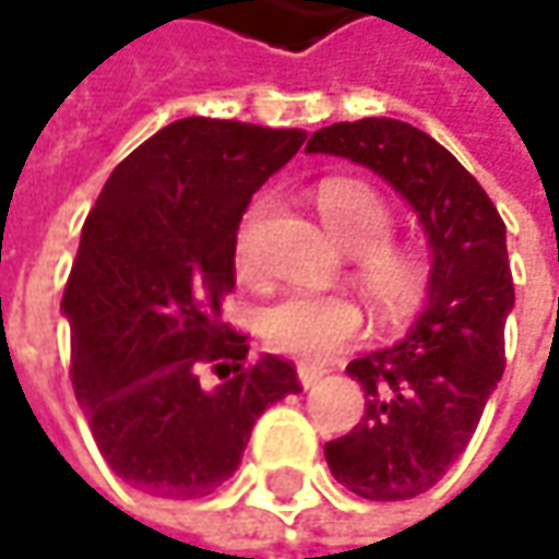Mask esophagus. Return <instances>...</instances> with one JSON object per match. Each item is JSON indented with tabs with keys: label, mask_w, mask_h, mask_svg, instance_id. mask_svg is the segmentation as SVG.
Instances as JSON below:
<instances>
[{
	"label": "esophagus",
	"mask_w": 559,
	"mask_h": 559,
	"mask_svg": "<svg viewBox=\"0 0 559 559\" xmlns=\"http://www.w3.org/2000/svg\"><path fill=\"white\" fill-rule=\"evenodd\" d=\"M323 373H326V370H320V367H311V364H298V382H301L305 389L317 385V382L323 379Z\"/></svg>",
	"instance_id": "34e87169"
}]
</instances>
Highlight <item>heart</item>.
Instances as JSON below:
<instances>
[{
	"mask_svg": "<svg viewBox=\"0 0 559 559\" xmlns=\"http://www.w3.org/2000/svg\"><path fill=\"white\" fill-rule=\"evenodd\" d=\"M317 207L326 229L348 251L360 254V283L385 320H404L417 311L429 289V267L411 248L385 246L392 236V207L370 183L360 180H323L317 189ZM251 224L239 233L236 264L251 270ZM364 313L348 295L292 289L258 313V333L264 345L280 355L301 360H326L348 348L360 335Z\"/></svg>",
	"mask_w": 559,
	"mask_h": 559,
	"instance_id": "1",
	"label": "heart"
}]
</instances>
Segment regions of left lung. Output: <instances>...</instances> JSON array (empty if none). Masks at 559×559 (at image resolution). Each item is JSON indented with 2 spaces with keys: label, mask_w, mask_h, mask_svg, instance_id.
<instances>
[{
  "label": "left lung",
  "mask_w": 559,
  "mask_h": 559,
  "mask_svg": "<svg viewBox=\"0 0 559 559\" xmlns=\"http://www.w3.org/2000/svg\"><path fill=\"white\" fill-rule=\"evenodd\" d=\"M311 155L360 164L417 214L429 246V289L407 335L348 364L367 411L326 441L335 483L367 501L429 491L469 444L504 373V323L513 311L507 226L463 164L417 127L364 118L317 130Z\"/></svg>",
  "instance_id": "obj_1"
}]
</instances>
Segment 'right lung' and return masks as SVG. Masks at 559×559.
<instances>
[{"label": "right lung", "mask_w": 559, "mask_h": 559, "mask_svg": "<svg viewBox=\"0 0 559 559\" xmlns=\"http://www.w3.org/2000/svg\"><path fill=\"white\" fill-rule=\"evenodd\" d=\"M305 140V130L174 120L115 167L83 224L61 298L74 395L105 463L145 495H211L239 469L254 419L301 392L289 360L248 364L221 301L236 286L251 195ZM202 366L225 382L204 390Z\"/></svg>", "instance_id": "1"}]
</instances>
